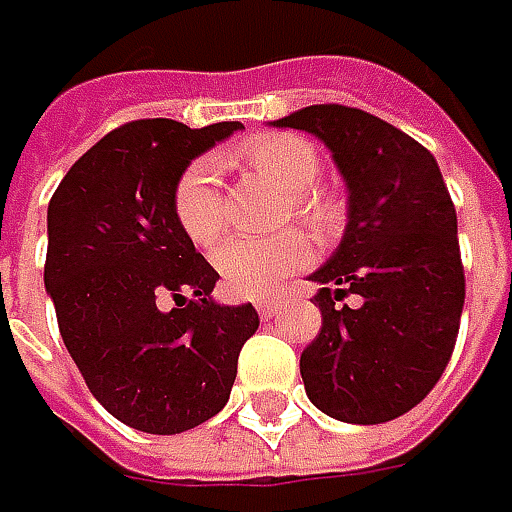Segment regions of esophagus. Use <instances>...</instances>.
<instances>
[{"mask_svg": "<svg viewBox=\"0 0 512 512\" xmlns=\"http://www.w3.org/2000/svg\"><path fill=\"white\" fill-rule=\"evenodd\" d=\"M256 305V310L265 316V319H270V316H276L279 313V307H282V299H276V296H265V299H256L253 302Z\"/></svg>", "mask_w": 512, "mask_h": 512, "instance_id": "1", "label": "esophagus"}]
</instances>
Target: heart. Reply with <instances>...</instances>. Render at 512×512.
<instances>
[{
  "mask_svg": "<svg viewBox=\"0 0 512 512\" xmlns=\"http://www.w3.org/2000/svg\"><path fill=\"white\" fill-rule=\"evenodd\" d=\"M242 162L256 170L265 182L290 193L287 207L316 230H327L336 219V205L325 193H316L322 173V156L316 145L293 133H265L250 139L239 150ZM176 219L193 245L210 247L225 233V207H222V173L213 156L196 159L182 173L173 193ZM310 242L302 233H282L273 239H230L213 253V267L222 285L233 296L256 299L265 296L285 279L287 273L302 270L310 262Z\"/></svg>",
  "mask_w": 512,
  "mask_h": 512,
  "instance_id": "1",
  "label": "heart"
}]
</instances>
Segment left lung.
Returning <instances> with one entry per match:
<instances>
[{
    "instance_id": "left-lung-1",
    "label": "left lung",
    "mask_w": 512,
    "mask_h": 512,
    "mask_svg": "<svg viewBox=\"0 0 512 512\" xmlns=\"http://www.w3.org/2000/svg\"><path fill=\"white\" fill-rule=\"evenodd\" d=\"M273 128L313 133L347 187L339 247L307 279L322 330L299 370L307 399L347 424H382L422 402L450 362L464 307L456 207L433 153L384 119L310 105ZM356 295V306H342Z\"/></svg>"
}]
</instances>
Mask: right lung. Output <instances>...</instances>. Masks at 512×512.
<instances>
[{"label": "right lung", "mask_w": 512, "mask_h": 512, "mask_svg": "<svg viewBox=\"0 0 512 512\" xmlns=\"http://www.w3.org/2000/svg\"><path fill=\"white\" fill-rule=\"evenodd\" d=\"M242 122L187 128L139 119L110 130L48 205L45 290L70 359L122 424L173 436L230 399L253 305H219V273L176 219L173 193L196 156Z\"/></svg>", "instance_id": "1"}]
</instances>
